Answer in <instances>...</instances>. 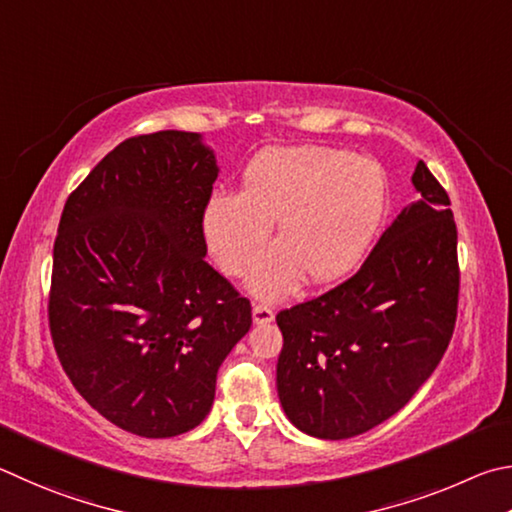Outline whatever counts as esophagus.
Returning a JSON list of instances; mask_svg holds the SVG:
<instances>
[{"mask_svg":"<svg viewBox=\"0 0 512 512\" xmlns=\"http://www.w3.org/2000/svg\"><path fill=\"white\" fill-rule=\"evenodd\" d=\"M251 317H254V324H270V321H274V312L272 308L256 303L254 310H251Z\"/></svg>","mask_w":512,"mask_h":512,"instance_id":"1","label":"esophagus"}]
</instances>
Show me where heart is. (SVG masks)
<instances>
[{
  "label": "heart",
  "instance_id": "obj_1",
  "mask_svg": "<svg viewBox=\"0 0 512 512\" xmlns=\"http://www.w3.org/2000/svg\"><path fill=\"white\" fill-rule=\"evenodd\" d=\"M389 204L378 161L326 146L267 148L245 170L240 193H218L204 211V238L227 274H240L274 222L279 245L265 249L247 274L256 297L281 299L303 274L330 283L369 254Z\"/></svg>",
  "mask_w": 512,
  "mask_h": 512
}]
</instances>
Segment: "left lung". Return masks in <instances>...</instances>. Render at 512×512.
<instances>
[{
	"label": "left lung",
	"instance_id": "1",
	"mask_svg": "<svg viewBox=\"0 0 512 512\" xmlns=\"http://www.w3.org/2000/svg\"><path fill=\"white\" fill-rule=\"evenodd\" d=\"M400 211L351 279L276 315V389L290 423L342 441L384 423L434 373L459 306L450 197L425 161Z\"/></svg>",
	"mask_w": 512,
	"mask_h": 512
}]
</instances>
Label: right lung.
Instances as JSON below:
<instances>
[{
    "label": "right lung",
    "instance_id": "add662e5",
    "mask_svg": "<svg viewBox=\"0 0 512 512\" xmlns=\"http://www.w3.org/2000/svg\"><path fill=\"white\" fill-rule=\"evenodd\" d=\"M218 164L197 132L119 143L67 197L53 245L49 328L62 369L125 432L202 423L251 306L204 261Z\"/></svg>",
    "mask_w": 512,
    "mask_h": 512
}]
</instances>
